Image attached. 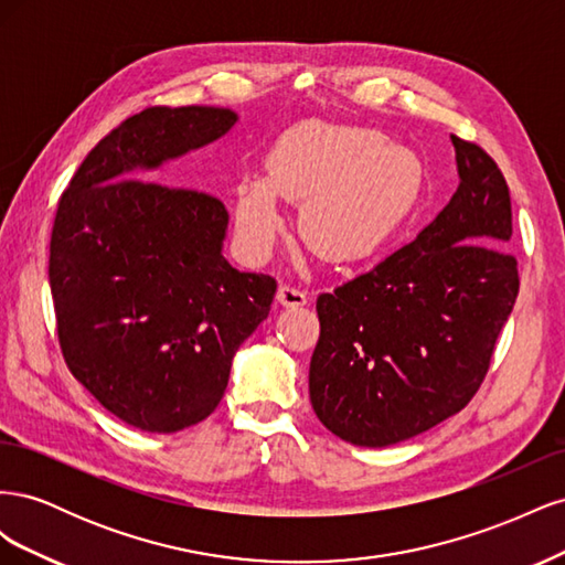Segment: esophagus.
Returning <instances> with one entry per match:
<instances>
[{
	"mask_svg": "<svg viewBox=\"0 0 565 565\" xmlns=\"http://www.w3.org/2000/svg\"><path fill=\"white\" fill-rule=\"evenodd\" d=\"M276 299H278L280 306H285V309H299V306H303L306 301H309L306 292H301V289H297V287H289V285H280L278 287Z\"/></svg>",
	"mask_w": 565,
	"mask_h": 565,
	"instance_id": "esophagus-1",
	"label": "esophagus"
}]
</instances>
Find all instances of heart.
<instances>
[{"mask_svg": "<svg viewBox=\"0 0 565 565\" xmlns=\"http://www.w3.org/2000/svg\"><path fill=\"white\" fill-rule=\"evenodd\" d=\"M268 174L235 191V233L249 256H266L285 226L278 198L301 202L299 233L330 262L380 252L417 204L424 169L413 150L374 129L301 125L268 158Z\"/></svg>", "mask_w": 565, "mask_h": 565, "instance_id": "b5f03b06", "label": "heart"}]
</instances>
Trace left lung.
<instances>
[{
  "mask_svg": "<svg viewBox=\"0 0 565 565\" xmlns=\"http://www.w3.org/2000/svg\"><path fill=\"white\" fill-rule=\"evenodd\" d=\"M459 185L413 243L320 295L309 391L341 440L386 448L457 415L486 380L519 295L500 167L450 136Z\"/></svg>",
  "mask_w": 565,
  "mask_h": 565,
  "instance_id": "left-lung-1",
  "label": "left lung"
}]
</instances>
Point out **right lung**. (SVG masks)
Returning a JSON list of instances; mask_svg holds the SVG:
<instances>
[{
    "instance_id": "obj_1",
    "label": "right lung",
    "mask_w": 565,
    "mask_h": 565,
    "mask_svg": "<svg viewBox=\"0 0 565 565\" xmlns=\"http://www.w3.org/2000/svg\"><path fill=\"white\" fill-rule=\"evenodd\" d=\"M235 122L228 108H146L94 146L58 200L49 285L63 358L108 413L141 431L207 419L235 351L276 297L270 276L235 270L221 254L224 202L131 179Z\"/></svg>"
}]
</instances>
